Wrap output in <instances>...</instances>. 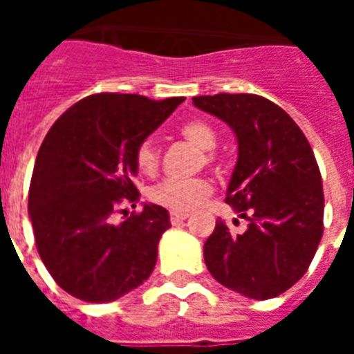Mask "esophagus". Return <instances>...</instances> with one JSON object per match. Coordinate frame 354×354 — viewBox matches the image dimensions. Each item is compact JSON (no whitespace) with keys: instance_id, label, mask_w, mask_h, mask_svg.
I'll use <instances>...</instances> for the list:
<instances>
[{"instance_id":"obj_1","label":"esophagus","mask_w":354,"mask_h":354,"mask_svg":"<svg viewBox=\"0 0 354 354\" xmlns=\"http://www.w3.org/2000/svg\"><path fill=\"white\" fill-rule=\"evenodd\" d=\"M189 215L187 213H176V211H172L171 213V222L172 224H180V222L187 221Z\"/></svg>"}]
</instances>
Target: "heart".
Wrapping results in <instances>:
<instances>
[{"mask_svg": "<svg viewBox=\"0 0 354 354\" xmlns=\"http://www.w3.org/2000/svg\"><path fill=\"white\" fill-rule=\"evenodd\" d=\"M182 136L196 149L209 152L216 147L215 130L204 121H189L182 127ZM205 160H211V154H205ZM136 165L145 176H152L160 167V150L152 139H145L136 150ZM213 194V183L207 178H193V180H174L167 178L149 191V198L154 204L167 209L183 213L196 209L202 202Z\"/></svg>", "mask_w": 354, "mask_h": 354, "instance_id": "b5f03b06", "label": "heart"}]
</instances>
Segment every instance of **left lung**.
Masks as SVG:
<instances>
[{
	"label": "left lung",
	"instance_id": "obj_1",
	"mask_svg": "<svg viewBox=\"0 0 354 354\" xmlns=\"http://www.w3.org/2000/svg\"><path fill=\"white\" fill-rule=\"evenodd\" d=\"M193 104L235 132L239 158L226 204L250 222L236 235L216 221L204 244L205 266L230 290L272 299L305 275L324 235V187L313 149L294 119L261 95H202Z\"/></svg>",
	"mask_w": 354,
	"mask_h": 354
}]
</instances>
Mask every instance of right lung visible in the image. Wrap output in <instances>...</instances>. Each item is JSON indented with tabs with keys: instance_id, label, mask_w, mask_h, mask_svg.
<instances>
[{
	"instance_id": "add662e5",
	"label": "right lung",
	"mask_w": 354,
	"mask_h": 354,
	"mask_svg": "<svg viewBox=\"0 0 354 354\" xmlns=\"http://www.w3.org/2000/svg\"><path fill=\"white\" fill-rule=\"evenodd\" d=\"M183 101L97 93L47 132L30 180L29 215L47 272L73 297L115 301L152 274L158 242L171 227L169 211L143 204L121 224L112 215L139 202L136 150Z\"/></svg>"
}]
</instances>
